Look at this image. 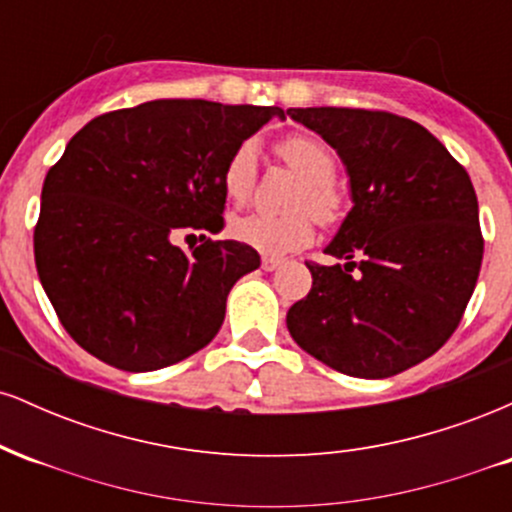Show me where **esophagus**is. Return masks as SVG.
<instances>
[{"label":"esophagus","mask_w":512,"mask_h":512,"mask_svg":"<svg viewBox=\"0 0 512 512\" xmlns=\"http://www.w3.org/2000/svg\"><path fill=\"white\" fill-rule=\"evenodd\" d=\"M281 267V260H276V257H262V269L264 272H274V269Z\"/></svg>","instance_id":"1"}]
</instances>
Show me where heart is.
<instances>
[{
  "mask_svg": "<svg viewBox=\"0 0 512 512\" xmlns=\"http://www.w3.org/2000/svg\"><path fill=\"white\" fill-rule=\"evenodd\" d=\"M276 154L286 163V168L301 178L291 199L293 214L272 216L262 211L238 216L231 223L233 238L264 255H286L313 240V219L332 223L342 216L344 195L334 185V156L320 139L308 134H291L276 144ZM257 175V151L250 142L240 144L228 158L223 170V192L231 202H245L250 197Z\"/></svg>",
  "mask_w": 512,
  "mask_h": 512,
  "instance_id": "1",
  "label": "heart"
}]
</instances>
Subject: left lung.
<instances>
[{
  "label": "left lung",
  "mask_w": 512,
  "mask_h": 512,
  "mask_svg": "<svg viewBox=\"0 0 512 512\" xmlns=\"http://www.w3.org/2000/svg\"><path fill=\"white\" fill-rule=\"evenodd\" d=\"M286 115L337 151L354 202L325 248L344 267L305 262L313 289L291 305L286 327L339 373H402L448 342L477 286L484 238L472 180L407 117L361 108Z\"/></svg>",
  "instance_id": "8db88e82"
}]
</instances>
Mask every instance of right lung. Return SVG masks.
<instances>
[{
	"label": "right lung",
	"mask_w": 512,
	"mask_h": 512,
	"mask_svg": "<svg viewBox=\"0 0 512 512\" xmlns=\"http://www.w3.org/2000/svg\"><path fill=\"white\" fill-rule=\"evenodd\" d=\"M272 117L284 110L166 98L105 113L69 139L45 175L33 250L81 349L146 373L216 337L228 293L260 255L211 238L185 252L170 236L221 231L228 158Z\"/></svg>",
	"instance_id": "add662e5"
}]
</instances>
